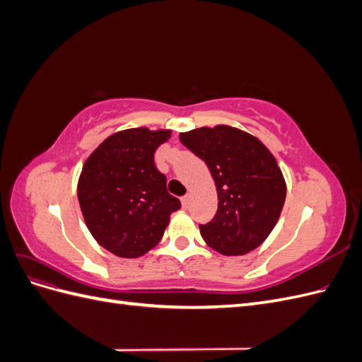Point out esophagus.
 <instances>
[{"instance_id":"34e87169","label":"esophagus","mask_w":362,"mask_h":362,"mask_svg":"<svg viewBox=\"0 0 362 362\" xmlns=\"http://www.w3.org/2000/svg\"><path fill=\"white\" fill-rule=\"evenodd\" d=\"M181 204H182V208H187L189 206V194H184L182 196Z\"/></svg>"}]
</instances>
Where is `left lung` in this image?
<instances>
[{
	"mask_svg": "<svg viewBox=\"0 0 362 362\" xmlns=\"http://www.w3.org/2000/svg\"><path fill=\"white\" fill-rule=\"evenodd\" d=\"M181 144L205 161L217 190V213L199 225L205 243L222 255H245L275 228L287 185L272 152L257 137L234 127L196 128Z\"/></svg>",
	"mask_w": 362,
	"mask_h": 362,
	"instance_id": "8db88e82",
	"label": "left lung"
}]
</instances>
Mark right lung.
Segmentation results:
<instances>
[{
	"label": "right lung",
	"mask_w": 362,
	"mask_h": 362,
	"mask_svg": "<svg viewBox=\"0 0 362 362\" xmlns=\"http://www.w3.org/2000/svg\"><path fill=\"white\" fill-rule=\"evenodd\" d=\"M170 129L129 128L107 137L86 160L78 202L93 238L116 257L137 258L160 243L170 214L181 208L169 194L154 154Z\"/></svg>",
	"instance_id": "obj_1"
}]
</instances>
